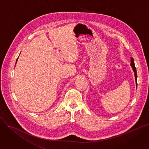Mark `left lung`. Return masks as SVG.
Masks as SVG:
<instances>
[{
	"label": "left lung",
	"instance_id": "1",
	"mask_svg": "<svg viewBox=\"0 0 149 149\" xmlns=\"http://www.w3.org/2000/svg\"><path fill=\"white\" fill-rule=\"evenodd\" d=\"M131 66L133 68V70L134 73V76H135V80H136V87H137V71H136V68L135 67V64H134V61L133 58H131Z\"/></svg>",
	"mask_w": 149,
	"mask_h": 149
}]
</instances>
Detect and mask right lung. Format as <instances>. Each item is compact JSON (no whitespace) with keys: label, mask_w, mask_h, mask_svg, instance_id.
<instances>
[{"label":"right lung","mask_w":149,"mask_h":149,"mask_svg":"<svg viewBox=\"0 0 149 149\" xmlns=\"http://www.w3.org/2000/svg\"><path fill=\"white\" fill-rule=\"evenodd\" d=\"M17 60H18V58H17V60H16V62H17Z\"/></svg>","instance_id":"1"}]
</instances>
